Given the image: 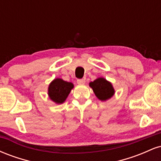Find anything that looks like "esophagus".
I'll return each instance as SVG.
<instances>
[{
	"instance_id": "34e87169",
	"label": "esophagus",
	"mask_w": 161,
	"mask_h": 161,
	"mask_svg": "<svg viewBox=\"0 0 161 161\" xmlns=\"http://www.w3.org/2000/svg\"><path fill=\"white\" fill-rule=\"evenodd\" d=\"M77 83L79 85H83L86 83V80L84 79H77Z\"/></svg>"
}]
</instances>
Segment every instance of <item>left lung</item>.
Returning a JSON list of instances; mask_svg holds the SVG:
<instances>
[{
    "label": "left lung",
    "instance_id": "1",
    "mask_svg": "<svg viewBox=\"0 0 161 161\" xmlns=\"http://www.w3.org/2000/svg\"><path fill=\"white\" fill-rule=\"evenodd\" d=\"M89 86L92 88L95 95L101 101H106L112 97L114 94V89L111 83L104 78H98L90 82Z\"/></svg>",
    "mask_w": 161,
    "mask_h": 161
}]
</instances>
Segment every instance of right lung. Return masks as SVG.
I'll return each instance as SVG.
<instances>
[{
	"mask_svg": "<svg viewBox=\"0 0 161 161\" xmlns=\"http://www.w3.org/2000/svg\"><path fill=\"white\" fill-rule=\"evenodd\" d=\"M73 88V84L61 79H56L50 84L48 95L50 98L57 104H62Z\"/></svg>",
	"mask_w": 161,
	"mask_h": 161,
	"instance_id": "right-lung-1",
	"label": "right lung"
}]
</instances>
